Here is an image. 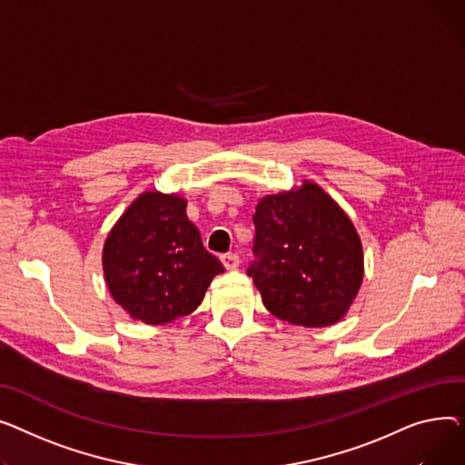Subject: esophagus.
Instances as JSON below:
<instances>
[{
	"label": "esophagus",
	"instance_id": "esophagus-1",
	"mask_svg": "<svg viewBox=\"0 0 465 465\" xmlns=\"http://www.w3.org/2000/svg\"><path fill=\"white\" fill-rule=\"evenodd\" d=\"M222 262L227 270H234V268H238L240 259H238L236 253H225V255H222Z\"/></svg>",
	"mask_w": 465,
	"mask_h": 465
}]
</instances>
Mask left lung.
<instances>
[{"label": "left lung", "mask_w": 465, "mask_h": 465, "mask_svg": "<svg viewBox=\"0 0 465 465\" xmlns=\"http://www.w3.org/2000/svg\"><path fill=\"white\" fill-rule=\"evenodd\" d=\"M248 268L270 313L302 326L338 322L357 296L362 243L345 212L312 183L261 199Z\"/></svg>", "instance_id": "left-lung-1"}]
</instances>
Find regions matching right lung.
<instances>
[{
  "mask_svg": "<svg viewBox=\"0 0 465 465\" xmlns=\"http://www.w3.org/2000/svg\"><path fill=\"white\" fill-rule=\"evenodd\" d=\"M103 270L108 291L133 319L165 324L197 310L225 268L204 250L182 197L146 191L108 234Z\"/></svg>",
  "mask_w": 465,
  "mask_h": 465,
  "instance_id": "obj_1",
  "label": "right lung"
}]
</instances>
